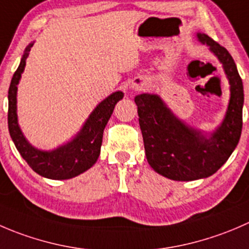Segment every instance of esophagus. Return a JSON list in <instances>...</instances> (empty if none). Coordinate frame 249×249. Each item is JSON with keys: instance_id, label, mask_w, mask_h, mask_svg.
Wrapping results in <instances>:
<instances>
[{"instance_id": "esophagus-1", "label": "esophagus", "mask_w": 249, "mask_h": 249, "mask_svg": "<svg viewBox=\"0 0 249 249\" xmlns=\"http://www.w3.org/2000/svg\"><path fill=\"white\" fill-rule=\"evenodd\" d=\"M145 86H146L145 81H140L139 83H134V85H133V88H134L135 90H142L145 88Z\"/></svg>"}]
</instances>
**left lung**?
<instances>
[{"mask_svg": "<svg viewBox=\"0 0 249 249\" xmlns=\"http://www.w3.org/2000/svg\"><path fill=\"white\" fill-rule=\"evenodd\" d=\"M201 43L223 64L230 83V102L225 119L209 137L186 125L156 94L137 95L139 124L147 162L161 176L189 181L215 173L237 146L242 132L243 85L226 48L206 34H197Z\"/></svg>", "mask_w": 249, "mask_h": 249, "instance_id": "left-lung-1", "label": "left lung"}]
</instances>
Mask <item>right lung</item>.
<instances>
[{"label":"right lung","mask_w":249,"mask_h":249,"mask_svg":"<svg viewBox=\"0 0 249 249\" xmlns=\"http://www.w3.org/2000/svg\"><path fill=\"white\" fill-rule=\"evenodd\" d=\"M25 49L18 69L12 77L8 90V129L17 150L36 173L48 179H70L89 169L97 162L103 142V132L111 117L115 105L124 98L122 92H115L103 100L89 115L82 129L68 144L52 151L34 147L21 133L17 117V90L31 47Z\"/></svg>","instance_id":"add662e5"}]
</instances>
